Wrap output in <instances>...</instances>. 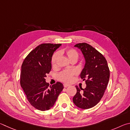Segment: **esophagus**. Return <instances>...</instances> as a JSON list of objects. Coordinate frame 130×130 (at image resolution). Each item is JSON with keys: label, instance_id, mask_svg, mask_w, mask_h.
I'll return each mask as SVG.
<instances>
[{"label": "esophagus", "instance_id": "esophagus-1", "mask_svg": "<svg viewBox=\"0 0 130 130\" xmlns=\"http://www.w3.org/2000/svg\"><path fill=\"white\" fill-rule=\"evenodd\" d=\"M63 86H64V88H66V87H69V85H67V84H64Z\"/></svg>", "mask_w": 130, "mask_h": 130}]
</instances>
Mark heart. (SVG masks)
<instances>
[{
    "label": "heart",
    "instance_id": "heart-1",
    "mask_svg": "<svg viewBox=\"0 0 130 130\" xmlns=\"http://www.w3.org/2000/svg\"><path fill=\"white\" fill-rule=\"evenodd\" d=\"M64 53L67 55L68 58L71 61L78 60L79 55L75 50L72 48L66 49V50H61L59 52L54 53L51 58V65L53 67H56L57 66L58 59L60 56V54ZM76 74V71L74 70H65L58 75V78L60 80L66 83H70L72 80L73 77Z\"/></svg>",
    "mask_w": 130,
    "mask_h": 130
}]
</instances>
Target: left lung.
<instances>
[{
	"mask_svg": "<svg viewBox=\"0 0 130 130\" xmlns=\"http://www.w3.org/2000/svg\"><path fill=\"white\" fill-rule=\"evenodd\" d=\"M74 47L80 50L85 59V65L80 76L86 80L85 89L76 86V94L73 102L82 109L92 108L103 97L110 79V70L103 55L86 43H79Z\"/></svg>",
	"mask_w": 130,
	"mask_h": 130,
	"instance_id": "left-lung-1",
	"label": "left lung"
}]
</instances>
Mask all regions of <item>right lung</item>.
<instances>
[{
    "mask_svg": "<svg viewBox=\"0 0 130 130\" xmlns=\"http://www.w3.org/2000/svg\"><path fill=\"white\" fill-rule=\"evenodd\" d=\"M61 45L40 44L29 52L22 65L20 86L29 103L39 110L46 111L52 107L64 88L60 82L49 87L45 79L51 70L52 55Z\"/></svg>",
    "mask_w": 130,
    "mask_h": 130,
    "instance_id": "right-lung-1",
    "label": "right lung"
}]
</instances>
